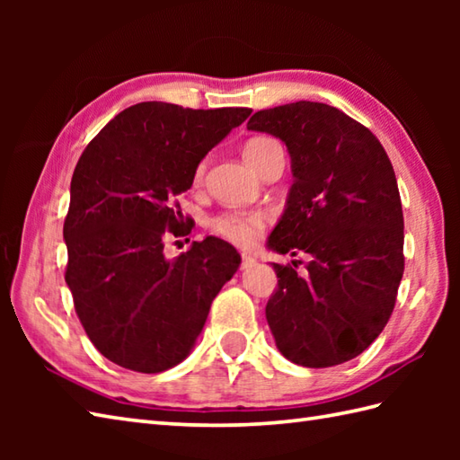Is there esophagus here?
I'll return each instance as SVG.
<instances>
[{
  "label": "esophagus",
  "mask_w": 460,
  "mask_h": 460,
  "mask_svg": "<svg viewBox=\"0 0 460 460\" xmlns=\"http://www.w3.org/2000/svg\"><path fill=\"white\" fill-rule=\"evenodd\" d=\"M255 257H251V255H241V269H249V267H252L255 265Z\"/></svg>",
  "instance_id": "obj_1"
}]
</instances>
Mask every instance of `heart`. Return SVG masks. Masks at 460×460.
<instances>
[{"label": "heart", "mask_w": 460, "mask_h": 460, "mask_svg": "<svg viewBox=\"0 0 460 460\" xmlns=\"http://www.w3.org/2000/svg\"><path fill=\"white\" fill-rule=\"evenodd\" d=\"M279 142L269 138V136H255L251 138L245 148H243V158L247 160L252 170H257V165L261 162L262 155H265L269 150L277 148ZM205 172H208V162L201 160L198 165H195L193 172V183L199 185L205 180ZM269 223V213L267 211H241V209H229V211H221L208 221V229L225 241L233 243V245L239 247H249L255 243L261 233L265 231Z\"/></svg>", "instance_id": "obj_1"}]
</instances>
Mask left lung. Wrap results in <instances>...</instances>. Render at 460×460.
Returning <instances> with one entry per match:
<instances>
[{"label": "left lung", "mask_w": 460, "mask_h": 460, "mask_svg": "<svg viewBox=\"0 0 460 460\" xmlns=\"http://www.w3.org/2000/svg\"><path fill=\"white\" fill-rule=\"evenodd\" d=\"M249 130L287 144L295 183L269 247L298 262L272 265L267 302L277 348L305 367H332L369 348L392 316L403 277V211L394 165L369 128L322 102L259 111Z\"/></svg>", "instance_id": "obj_1"}]
</instances>
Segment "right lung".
Listing matches in <instances>:
<instances>
[{"label": "right lung", "instance_id": "add662e5", "mask_svg": "<svg viewBox=\"0 0 460 460\" xmlns=\"http://www.w3.org/2000/svg\"><path fill=\"white\" fill-rule=\"evenodd\" d=\"M251 112L140 102L84 148L63 225L65 280L86 336L116 366L160 374L180 364L239 269V252L221 239L195 241L172 261L164 241L190 227L178 195L195 165Z\"/></svg>", "mask_w": 460, "mask_h": 460}]
</instances>
